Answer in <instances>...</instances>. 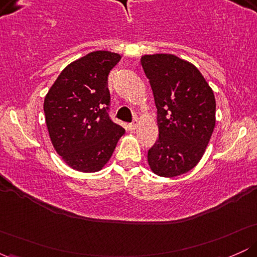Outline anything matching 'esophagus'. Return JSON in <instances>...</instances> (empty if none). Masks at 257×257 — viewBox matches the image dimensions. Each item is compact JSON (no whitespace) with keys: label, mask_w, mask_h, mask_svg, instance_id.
I'll return each instance as SVG.
<instances>
[{"label":"esophagus","mask_w":257,"mask_h":257,"mask_svg":"<svg viewBox=\"0 0 257 257\" xmlns=\"http://www.w3.org/2000/svg\"><path fill=\"white\" fill-rule=\"evenodd\" d=\"M138 125H139V120L134 119L132 123H129V124H128V129H129V131L133 132V131H135V129L138 128Z\"/></svg>","instance_id":"esophagus-1"}]
</instances>
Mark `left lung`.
<instances>
[{
	"instance_id": "left-lung-1",
	"label": "left lung",
	"mask_w": 257,
	"mask_h": 257,
	"mask_svg": "<svg viewBox=\"0 0 257 257\" xmlns=\"http://www.w3.org/2000/svg\"><path fill=\"white\" fill-rule=\"evenodd\" d=\"M157 107L158 139L147 152L152 172L174 178L197 166L215 128L216 102L194 65L173 54L144 55Z\"/></svg>"
}]
</instances>
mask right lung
Segmentation results:
<instances>
[{"label": "right lung", "mask_w": 257, "mask_h": 257, "mask_svg": "<svg viewBox=\"0 0 257 257\" xmlns=\"http://www.w3.org/2000/svg\"><path fill=\"white\" fill-rule=\"evenodd\" d=\"M119 60L116 53L91 52L67 65L44 98L53 146L78 172H99L124 134L108 116L107 77Z\"/></svg>", "instance_id": "right-lung-1"}]
</instances>
